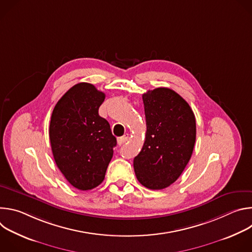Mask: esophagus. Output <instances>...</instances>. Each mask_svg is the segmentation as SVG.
Listing matches in <instances>:
<instances>
[{
    "mask_svg": "<svg viewBox=\"0 0 252 252\" xmlns=\"http://www.w3.org/2000/svg\"><path fill=\"white\" fill-rule=\"evenodd\" d=\"M127 139H128V135H127V134H126V135H124V136H122V137H119V138H118V145H119V146L124 145V143H125L126 141H127Z\"/></svg>",
    "mask_w": 252,
    "mask_h": 252,
    "instance_id": "obj_1",
    "label": "esophagus"
}]
</instances>
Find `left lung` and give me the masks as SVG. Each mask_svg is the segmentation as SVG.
Masks as SVG:
<instances>
[{
	"label": "left lung",
	"mask_w": 252,
	"mask_h": 252,
	"mask_svg": "<svg viewBox=\"0 0 252 252\" xmlns=\"http://www.w3.org/2000/svg\"><path fill=\"white\" fill-rule=\"evenodd\" d=\"M146 140L133 159L137 181L150 189H163L181 176L195 142V117L174 91L158 88L142 94Z\"/></svg>",
	"instance_id": "obj_1"
}]
</instances>
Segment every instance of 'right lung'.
<instances>
[{
    "mask_svg": "<svg viewBox=\"0 0 252 252\" xmlns=\"http://www.w3.org/2000/svg\"><path fill=\"white\" fill-rule=\"evenodd\" d=\"M105 94L92 84L71 87L57 102L49 135L57 166L80 190L96 188L117 146L109 122L98 115Z\"/></svg>",
    "mask_w": 252,
    "mask_h": 252,
    "instance_id": "add662e5",
    "label": "right lung"
}]
</instances>
